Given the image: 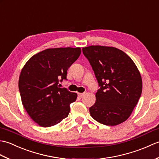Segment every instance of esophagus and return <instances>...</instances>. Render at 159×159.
<instances>
[{
  "instance_id": "obj_1",
  "label": "esophagus",
  "mask_w": 159,
  "mask_h": 159,
  "mask_svg": "<svg viewBox=\"0 0 159 159\" xmlns=\"http://www.w3.org/2000/svg\"><path fill=\"white\" fill-rule=\"evenodd\" d=\"M84 96H85V93H78V96L79 98H83Z\"/></svg>"
}]
</instances>
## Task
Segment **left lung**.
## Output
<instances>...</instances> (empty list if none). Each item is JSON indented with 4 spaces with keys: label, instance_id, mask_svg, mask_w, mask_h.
Segmentation results:
<instances>
[{
    "label": "left lung",
    "instance_id": "1",
    "mask_svg": "<svg viewBox=\"0 0 159 159\" xmlns=\"http://www.w3.org/2000/svg\"><path fill=\"white\" fill-rule=\"evenodd\" d=\"M100 88L89 108L94 120L107 126L126 121L137 105L142 92V80L135 64L122 50L114 47L83 48Z\"/></svg>",
    "mask_w": 159,
    "mask_h": 159
}]
</instances>
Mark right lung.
Returning a JSON list of instances; mask_svg holds the SVG:
<instances>
[{"mask_svg":"<svg viewBox=\"0 0 159 159\" xmlns=\"http://www.w3.org/2000/svg\"><path fill=\"white\" fill-rule=\"evenodd\" d=\"M80 52L79 47L48 48L33 55L23 67L19 77L22 102L40 126H54L68 116L77 94L58 84L67 80V71Z\"/></svg>","mask_w":159,"mask_h":159,"instance_id":"right-lung-1","label":"right lung"}]
</instances>
